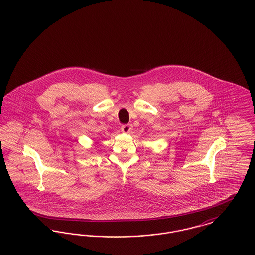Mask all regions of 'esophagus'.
<instances>
[{
    "label": "esophagus",
    "instance_id": "esophagus-1",
    "mask_svg": "<svg viewBox=\"0 0 255 255\" xmlns=\"http://www.w3.org/2000/svg\"><path fill=\"white\" fill-rule=\"evenodd\" d=\"M121 130H122V133H128L132 130V126L130 124H124V125H122Z\"/></svg>",
    "mask_w": 255,
    "mask_h": 255
}]
</instances>
